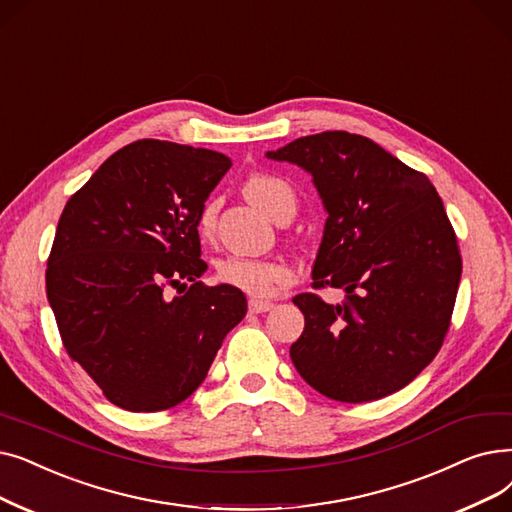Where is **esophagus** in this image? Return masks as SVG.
<instances>
[{
  "label": "esophagus",
  "mask_w": 512,
  "mask_h": 512,
  "mask_svg": "<svg viewBox=\"0 0 512 512\" xmlns=\"http://www.w3.org/2000/svg\"><path fill=\"white\" fill-rule=\"evenodd\" d=\"M274 309L272 301H261V299H251L249 301V311L251 314H265V311Z\"/></svg>",
  "instance_id": "obj_1"
}]
</instances>
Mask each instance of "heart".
Masks as SVG:
<instances>
[{
  "instance_id": "1",
  "label": "heart",
  "mask_w": 512,
  "mask_h": 512,
  "mask_svg": "<svg viewBox=\"0 0 512 512\" xmlns=\"http://www.w3.org/2000/svg\"><path fill=\"white\" fill-rule=\"evenodd\" d=\"M247 196L265 213L276 217L284 207H295V190L286 180L272 173H255L244 184ZM215 219V205L207 203L198 217V228L209 232ZM293 270L280 261H261L249 257H226L217 263V280L253 297H270L278 288L291 284Z\"/></svg>"
}]
</instances>
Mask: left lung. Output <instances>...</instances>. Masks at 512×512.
Here are the masks:
<instances>
[{"instance_id":"obj_1","label":"left lung","mask_w":512,"mask_h":512,"mask_svg":"<svg viewBox=\"0 0 512 512\" xmlns=\"http://www.w3.org/2000/svg\"><path fill=\"white\" fill-rule=\"evenodd\" d=\"M265 157L314 177L328 217L311 286L345 291L337 305L316 293L293 299L305 316L303 335L291 345L297 372L347 404L404 389L441 349L462 274L435 186L347 131L305 136Z\"/></svg>"}]
</instances>
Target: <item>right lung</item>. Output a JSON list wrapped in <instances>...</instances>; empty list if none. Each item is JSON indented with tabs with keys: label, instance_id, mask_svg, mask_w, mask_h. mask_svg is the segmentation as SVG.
I'll use <instances>...</instances> for the list:
<instances>
[{
	"label": "right lung",
	"instance_id": "right-lung-1",
	"mask_svg": "<svg viewBox=\"0 0 512 512\" xmlns=\"http://www.w3.org/2000/svg\"><path fill=\"white\" fill-rule=\"evenodd\" d=\"M230 167L215 150L138 140L108 157L60 215L48 301L66 353L123 410L184 402L247 314L238 288L198 282L207 270L198 217ZM182 281L193 284L171 298Z\"/></svg>",
	"mask_w": 512,
	"mask_h": 512
}]
</instances>
